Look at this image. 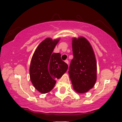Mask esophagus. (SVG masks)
I'll return each mask as SVG.
<instances>
[{"label":"esophagus","mask_w":122,"mask_h":122,"mask_svg":"<svg viewBox=\"0 0 122 122\" xmlns=\"http://www.w3.org/2000/svg\"><path fill=\"white\" fill-rule=\"evenodd\" d=\"M65 63H67V64L68 65V60H65Z\"/></svg>","instance_id":"esophagus-1"}]
</instances>
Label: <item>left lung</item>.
I'll return each mask as SVG.
<instances>
[{
  "mask_svg": "<svg viewBox=\"0 0 122 122\" xmlns=\"http://www.w3.org/2000/svg\"><path fill=\"white\" fill-rule=\"evenodd\" d=\"M73 59L68 73L73 89L79 93H86L97 81V62L91 45L84 37L72 41Z\"/></svg>",
  "mask_w": 122,
  "mask_h": 122,
  "instance_id": "obj_1",
  "label": "left lung"
}]
</instances>
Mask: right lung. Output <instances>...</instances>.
Wrapping results in <instances>:
<instances>
[{"mask_svg": "<svg viewBox=\"0 0 122 122\" xmlns=\"http://www.w3.org/2000/svg\"><path fill=\"white\" fill-rule=\"evenodd\" d=\"M59 39L48 38L38 46L32 56L30 77L32 84L40 93H46L53 89L56 79L62 77L68 65L61 59L60 53H53Z\"/></svg>", "mask_w": 122, "mask_h": 122, "instance_id": "1", "label": "right lung"}]
</instances>
